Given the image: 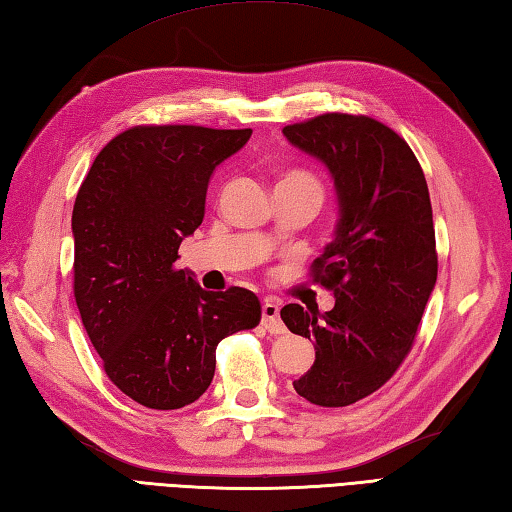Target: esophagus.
Returning a JSON list of instances; mask_svg holds the SVG:
<instances>
[{
    "instance_id": "obj_1",
    "label": "esophagus",
    "mask_w": 512,
    "mask_h": 512,
    "mask_svg": "<svg viewBox=\"0 0 512 512\" xmlns=\"http://www.w3.org/2000/svg\"><path fill=\"white\" fill-rule=\"evenodd\" d=\"M262 324H264V328L268 330V333H273V335L286 333V326L282 322V317H279V302H277V299H273V297L264 299V304H262Z\"/></svg>"
}]
</instances>
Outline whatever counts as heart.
<instances>
[{"label":"heart","mask_w":512,"mask_h":512,"mask_svg":"<svg viewBox=\"0 0 512 512\" xmlns=\"http://www.w3.org/2000/svg\"><path fill=\"white\" fill-rule=\"evenodd\" d=\"M282 182L284 184H304V186H310V188H315L319 195H322V186H319V182L317 179L310 175V173H304V170H295V173H288V175H284L282 177ZM279 182V184H282Z\"/></svg>","instance_id":"heart-1"}]
</instances>
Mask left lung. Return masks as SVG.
<instances>
[{
  "label": "left lung",
  "mask_w": 512,
  "mask_h": 512,
  "mask_svg": "<svg viewBox=\"0 0 512 512\" xmlns=\"http://www.w3.org/2000/svg\"><path fill=\"white\" fill-rule=\"evenodd\" d=\"M282 133L328 168L339 208L313 268L333 310L282 308L290 333L315 344V364L293 386L310 404L350 406L395 375L437 282L426 177L404 139L364 115L326 113Z\"/></svg>",
  "instance_id": "1"
}]
</instances>
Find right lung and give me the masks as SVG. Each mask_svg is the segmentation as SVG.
I'll list each match as a JSON object with an SVG mask.
<instances>
[{
    "mask_svg": "<svg viewBox=\"0 0 512 512\" xmlns=\"http://www.w3.org/2000/svg\"><path fill=\"white\" fill-rule=\"evenodd\" d=\"M250 135L128 128L99 150L79 186L75 302L110 382L146 408L175 410L202 397L217 344L262 317L250 290L213 293L175 268L182 239L204 222L210 175Z\"/></svg>",
    "mask_w": 512,
    "mask_h": 512,
    "instance_id": "right-lung-1",
    "label": "right lung"
}]
</instances>
